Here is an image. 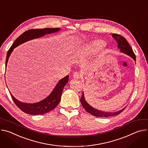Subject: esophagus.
<instances>
[{"mask_svg":"<svg viewBox=\"0 0 148 148\" xmlns=\"http://www.w3.org/2000/svg\"><path fill=\"white\" fill-rule=\"evenodd\" d=\"M73 77L75 79H78L80 78V74L78 72H74V74H73Z\"/></svg>","mask_w":148,"mask_h":148,"instance_id":"esophagus-1","label":"esophagus"}]
</instances>
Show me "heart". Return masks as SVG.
Listing matches in <instances>:
<instances>
[{
  "instance_id": "1",
  "label": "heart",
  "mask_w": 148,
  "mask_h": 148,
  "mask_svg": "<svg viewBox=\"0 0 148 148\" xmlns=\"http://www.w3.org/2000/svg\"><path fill=\"white\" fill-rule=\"evenodd\" d=\"M102 46H103V43L102 42L99 41H96L91 43L90 44L86 45V47L83 48L82 49H80L79 53H81L82 51H94L97 48H99L100 47H101Z\"/></svg>"
}]
</instances>
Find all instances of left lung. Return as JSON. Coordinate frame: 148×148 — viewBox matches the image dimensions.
<instances>
[{
    "instance_id": "obj_1",
    "label": "left lung",
    "mask_w": 148,
    "mask_h": 148,
    "mask_svg": "<svg viewBox=\"0 0 148 148\" xmlns=\"http://www.w3.org/2000/svg\"><path fill=\"white\" fill-rule=\"evenodd\" d=\"M112 36L117 42V44H118L117 47L120 49V52L125 53V54H127V56L132 57L134 60L136 61V56H135V53L133 52L132 47L127 41V40L122 35L116 34H113ZM80 101H81L82 106L84 107V109L88 113L96 117H110V116L118 115L121 112H122L126 108V107H125L124 109L116 112H106L100 111L99 110L94 108V107H91L89 104L87 103V102L86 101L84 98V92H83L82 97L81 99H80Z\"/></svg>"
}]
</instances>
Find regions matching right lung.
<instances>
[{
	"instance_id": "right-lung-1",
	"label": "right lung",
	"mask_w": 148,
	"mask_h": 148,
	"mask_svg": "<svg viewBox=\"0 0 148 148\" xmlns=\"http://www.w3.org/2000/svg\"><path fill=\"white\" fill-rule=\"evenodd\" d=\"M60 30V28H44V29H33L26 31L21 35L13 43L8 51L6 59V68L9 58L13 49L19 45L28 41L29 40L38 38L44 36L46 34L54 33ZM69 76L66 75L61 79L57 83L54 89L52 90L50 95L43 100L35 103H25L18 100L9 91L12 100L15 104L24 113L31 115L43 114L47 113L53 109L59 104L61 101V97L63 89L69 82Z\"/></svg>"
}]
</instances>
